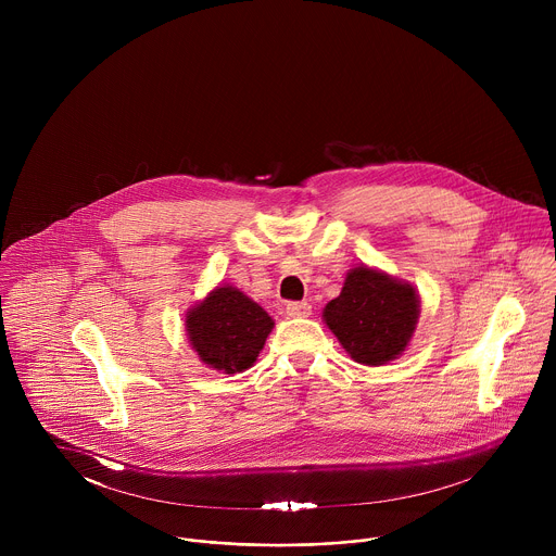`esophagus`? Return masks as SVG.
<instances>
[{
	"label": "esophagus",
	"instance_id": "esophagus-1",
	"mask_svg": "<svg viewBox=\"0 0 556 556\" xmlns=\"http://www.w3.org/2000/svg\"><path fill=\"white\" fill-rule=\"evenodd\" d=\"M312 312V305L307 301H290L286 305L288 316H307Z\"/></svg>",
	"mask_w": 556,
	"mask_h": 556
}]
</instances>
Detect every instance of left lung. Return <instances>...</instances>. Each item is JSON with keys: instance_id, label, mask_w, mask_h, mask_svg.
Segmentation results:
<instances>
[{"instance_id": "8db88e82", "label": "left lung", "mask_w": 556, "mask_h": 556, "mask_svg": "<svg viewBox=\"0 0 556 556\" xmlns=\"http://www.w3.org/2000/svg\"><path fill=\"white\" fill-rule=\"evenodd\" d=\"M324 319L354 361L382 365L407 348L418 321V296L409 283L361 266L326 305Z\"/></svg>"}]
</instances>
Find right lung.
Returning a JSON list of instances; mask_svg holds the SVG:
<instances>
[{
  "mask_svg": "<svg viewBox=\"0 0 556 556\" xmlns=\"http://www.w3.org/2000/svg\"><path fill=\"white\" fill-rule=\"evenodd\" d=\"M270 316L247 294L230 286L213 290L187 316V332L198 356L226 374L244 371L262 352Z\"/></svg>",
  "mask_w": 556,
  "mask_h": 556,
  "instance_id": "obj_1",
  "label": "right lung"
}]
</instances>
